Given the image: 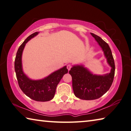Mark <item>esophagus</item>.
I'll return each mask as SVG.
<instances>
[{
  "instance_id": "1",
  "label": "esophagus",
  "mask_w": 131,
  "mask_h": 131,
  "mask_svg": "<svg viewBox=\"0 0 131 131\" xmlns=\"http://www.w3.org/2000/svg\"><path fill=\"white\" fill-rule=\"evenodd\" d=\"M67 69H68V71H69V70L71 69V66L70 65V64H68V65L67 66Z\"/></svg>"
}]
</instances>
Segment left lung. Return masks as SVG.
I'll list each match as a JSON object with an SVG mask.
<instances>
[{
	"label": "left lung",
	"mask_w": 131,
	"mask_h": 131,
	"mask_svg": "<svg viewBox=\"0 0 131 131\" xmlns=\"http://www.w3.org/2000/svg\"><path fill=\"white\" fill-rule=\"evenodd\" d=\"M104 52L108 64L111 67L110 73L94 74L84 65H74L70 70L72 77V89L76 97L84 100H96L107 92L111 86L115 75V63L111 50L105 41L91 33Z\"/></svg>",
	"instance_id": "1"
}]
</instances>
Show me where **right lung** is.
I'll list each match as a JSON object with an SVG mask.
<instances>
[{"mask_svg": "<svg viewBox=\"0 0 131 131\" xmlns=\"http://www.w3.org/2000/svg\"><path fill=\"white\" fill-rule=\"evenodd\" d=\"M39 32L30 35L20 46L15 61V70L19 85L25 95L36 101L45 102L51 100L56 93V88L64 74L68 72L67 66H64L52 72L41 80H32L25 74L22 67V54L26 44L37 36Z\"/></svg>", "mask_w": 131, "mask_h": 131, "instance_id": "right-lung-1", "label": "right lung"}]
</instances>
